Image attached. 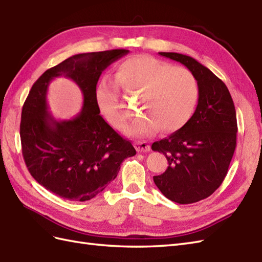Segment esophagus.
<instances>
[{"label": "esophagus", "instance_id": "esophagus-1", "mask_svg": "<svg viewBox=\"0 0 262 262\" xmlns=\"http://www.w3.org/2000/svg\"><path fill=\"white\" fill-rule=\"evenodd\" d=\"M136 148L139 152H149L151 150V146L149 144V142L146 141H136Z\"/></svg>", "mask_w": 262, "mask_h": 262}]
</instances>
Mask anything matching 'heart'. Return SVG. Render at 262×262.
Here are the masks:
<instances>
[{
	"label": "heart",
	"instance_id": "heart-1",
	"mask_svg": "<svg viewBox=\"0 0 262 262\" xmlns=\"http://www.w3.org/2000/svg\"><path fill=\"white\" fill-rule=\"evenodd\" d=\"M116 85L102 80L95 91L98 105L106 120L120 127L129 116L121 101L118 86L131 95H139L137 114L123 126L125 135L150 136L157 130L174 132L188 122L198 100V85L188 69L171 67L149 55L127 57L120 63Z\"/></svg>",
	"mask_w": 262,
	"mask_h": 262
}]
</instances>
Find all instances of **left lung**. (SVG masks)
<instances>
[{
    "label": "left lung",
    "mask_w": 262,
    "mask_h": 262,
    "mask_svg": "<svg viewBox=\"0 0 262 262\" xmlns=\"http://www.w3.org/2000/svg\"><path fill=\"white\" fill-rule=\"evenodd\" d=\"M159 54L186 66L199 89L193 116L151 146L162 152L169 164L162 174L153 177L156 186L169 200L188 205L211 195L225 180L237 145V116L227 85L208 68L184 54Z\"/></svg>",
    "instance_id": "left-lung-1"
}]
</instances>
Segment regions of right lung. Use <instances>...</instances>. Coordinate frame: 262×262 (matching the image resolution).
Segmentation results:
<instances>
[{"label": "right lung", "mask_w": 262, "mask_h": 262, "mask_svg": "<svg viewBox=\"0 0 262 262\" xmlns=\"http://www.w3.org/2000/svg\"><path fill=\"white\" fill-rule=\"evenodd\" d=\"M124 49L76 54L47 70L22 107V155L31 176L51 192L71 201H86L117 178L120 164L137 153L100 116L95 98L101 73L125 55ZM72 78L83 93L81 112L56 121L47 111L48 83L56 76Z\"/></svg>", "instance_id": "right-lung-1"}]
</instances>
